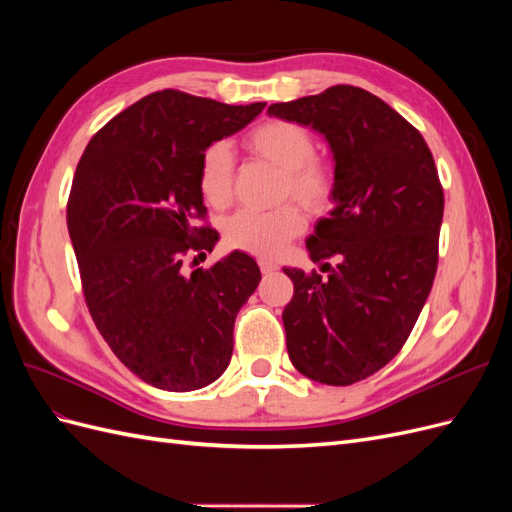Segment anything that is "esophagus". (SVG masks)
<instances>
[{"mask_svg":"<svg viewBox=\"0 0 512 512\" xmlns=\"http://www.w3.org/2000/svg\"><path fill=\"white\" fill-rule=\"evenodd\" d=\"M258 267H260V271L265 273V275H269V273H273V271H277V265L273 260H267V258H260L258 260Z\"/></svg>","mask_w":512,"mask_h":512,"instance_id":"34e87169","label":"esophagus"}]
</instances>
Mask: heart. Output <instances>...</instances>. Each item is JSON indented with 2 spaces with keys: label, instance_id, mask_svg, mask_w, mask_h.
Returning <instances> with one entry per match:
<instances>
[{
  "label": "heart",
  "instance_id": "1",
  "mask_svg": "<svg viewBox=\"0 0 512 512\" xmlns=\"http://www.w3.org/2000/svg\"><path fill=\"white\" fill-rule=\"evenodd\" d=\"M243 145L256 158L282 170L280 200L294 198L312 213L329 207L335 194V175L327 162L314 156V136L307 128L294 121L271 119L247 132ZM198 188L211 207L224 209L230 205L235 160L224 143L209 145L200 156ZM303 228L305 220L294 205H282L273 211L241 209L224 224V241L232 250L275 258L301 235Z\"/></svg>",
  "mask_w": 512,
  "mask_h": 512
}]
</instances>
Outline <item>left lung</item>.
Listing matches in <instances>:
<instances>
[{"instance_id": "left-lung-1", "label": "left lung", "mask_w": 512, "mask_h": 512, "mask_svg": "<svg viewBox=\"0 0 512 512\" xmlns=\"http://www.w3.org/2000/svg\"><path fill=\"white\" fill-rule=\"evenodd\" d=\"M267 113L312 126L335 156V207L307 239L327 275L284 269L294 294L282 320L292 365L348 386L404 348L429 297L444 215L438 168L421 132L361 87L335 85Z\"/></svg>"}]
</instances>
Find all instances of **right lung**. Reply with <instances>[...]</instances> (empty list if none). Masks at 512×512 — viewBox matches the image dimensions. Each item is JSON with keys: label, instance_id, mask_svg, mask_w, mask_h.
I'll use <instances>...</instances> for the list:
<instances>
[{"label": "right lung", "instance_id": "right-lung-1", "mask_svg": "<svg viewBox=\"0 0 512 512\" xmlns=\"http://www.w3.org/2000/svg\"><path fill=\"white\" fill-rule=\"evenodd\" d=\"M265 106L156 91L91 136L76 166L68 230L87 309L117 359L156 389H203L230 363L237 312L260 282L256 260L232 252L190 275L183 262L218 241L200 156Z\"/></svg>", "mask_w": 512, "mask_h": 512}]
</instances>
